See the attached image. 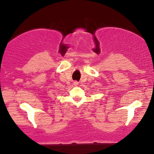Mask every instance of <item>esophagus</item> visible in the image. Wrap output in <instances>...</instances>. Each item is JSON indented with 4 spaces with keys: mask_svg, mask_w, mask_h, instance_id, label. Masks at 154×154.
Listing matches in <instances>:
<instances>
[{
    "mask_svg": "<svg viewBox=\"0 0 154 154\" xmlns=\"http://www.w3.org/2000/svg\"><path fill=\"white\" fill-rule=\"evenodd\" d=\"M73 85H74L75 86H77V85H79V82H78L77 81H74V82H73Z\"/></svg>",
    "mask_w": 154,
    "mask_h": 154,
    "instance_id": "1",
    "label": "esophagus"
}]
</instances>
